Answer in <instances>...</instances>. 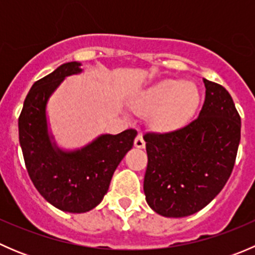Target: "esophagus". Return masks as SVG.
<instances>
[{"instance_id":"esophagus-1","label":"esophagus","mask_w":255,"mask_h":255,"mask_svg":"<svg viewBox=\"0 0 255 255\" xmlns=\"http://www.w3.org/2000/svg\"><path fill=\"white\" fill-rule=\"evenodd\" d=\"M134 146L138 149H143L145 146V142H144L143 137L140 134H138L137 138L134 139Z\"/></svg>"}]
</instances>
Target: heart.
<instances>
[{
  "label": "heart",
  "mask_w": 255,
  "mask_h": 255,
  "mask_svg": "<svg viewBox=\"0 0 255 255\" xmlns=\"http://www.w3.org/2000/svg\"><path fill=\"white\" fill-rule=\"evenodd\" d=\"M135 105L142 112H154L158 127L173 129L194 116L200 105V92L194 84L166 79L140 92Z\"/></svg>",
  "instance_id": "b5f03b06"
}]
</instances>
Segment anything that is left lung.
I'll list each match as a JSON object with an SVG mask.
<instances>
[{
    "instance_id": "left-lung-1",
    "label": "left lung",
    "mask_w": 255,
    "mask_h": 255,
    "mask_svg": "<svg viewBox=\"0 0 255 255\" xmlns=\"http://www.w3.org/2000/svg\"><path fill=\"white\" fill-rule=\"evenodd\" d=\"M204 82L206 97L196 120L173 132L143 135L146 204L164 217H186L207 206L235 166L241 117L225 87Z\"/></svg>"
}]
</instances>
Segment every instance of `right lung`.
Here are the masks:
<instances>
[{"instance_id": "obj_1", "label": "right lung", "mask_w": 255, "mask_h": 255, "mask_svg": "<svg viewBox=\"0 0 255 255\" xmlns=\"http://www.w3.org/2000/svg\"><path fill=\"white\" fill-rule=\"evenodd\" d=\"M82 71L70 61L33 84L18 118L25 168L39 194L70 213L91 211L107 194L113 173L132 149L137 130L101 134L82 148L66 150L54 139L48 123V101L64 79Z\"/></svg>"}]
</instances>
